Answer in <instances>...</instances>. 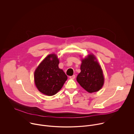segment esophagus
<instances>
[{
  "instance_id": "1",
  "label": "esophagus",
  "mask_w": 134,
  "mask_h": 134,
  "mask_svg": "<svg viewBox=\"0 0 134 134\" xmlns=\"http://www.w3.org/2000/svg\"><path fill=\"white\" fill-rule=\"evenodd\" d=\"M69 79H72V80L75 79V75H72V76H69Z\"/></svg>"
}]
</instances>
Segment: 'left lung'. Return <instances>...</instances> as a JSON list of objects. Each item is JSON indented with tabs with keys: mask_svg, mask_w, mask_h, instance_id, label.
I'll list each match as a JSON object with an SVG mask.
<instances>
[{
	"mask_svg": "<svg viewBox=\"0 0 134 134\" xmlns=\"http://www.w3.org/2000/svg\"><path fill=\"white\" fill-rule=\"evenodd\" d=\"M81 70L76 80L87 92H98L102 87L104 82L103 71L93 54H88L82 60Z\"/></svg>",
	"mask_w": 134,
	"mask_h": 134,
	"instance_id": "8db88e82",
	"label": "left lung"
}]
</instances>
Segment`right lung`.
Here are the masks:
<instances>
[{
  "label": "right lung",
  "mask_w": 134,
  "mask_h": 134,
  "mask_svg": "<svg viewBox=\"0 0 134 134\" xmlns=\"http://www.w3.org/2000/svg\"><path fill=\"white\" fill-rule=\"evenodd\" d=\"M59 59L55 54H50L44 59L34 71L36 87L48 96L55 94L67 80L64 71L58 67Z\"/></svg>",
  "instance_id": "1"
}]
</instances>
